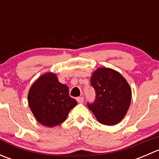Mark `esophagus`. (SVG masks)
I'll list each match as a JSON object with an SVG mask.
<instances>
[{
	"label": "esophagus",
	"instance_id": "1",
	"mask_svg": "<svg viewBox=\"0 0 159 159\" xmlns=\"http://www.w3.org/2000/svg\"><path fill=\"white\" fill-rule=\"evenodd\" d=\"M77 102H78V103H82L83 102H84V97L83 96H81V97H78L76 98Z\"/></svg>",
	"mask_w": 159,
	"mask_h": 159
}]
</instances>
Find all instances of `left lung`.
<instances>
[{"label": "left lung", "instance_id": "obj_1", "mask_svg": "<svg viewBox=\"0 0 159 159\" xmlns=\"http://www.w3.org/2000/svg\"><path fill=\"white\" fill-rule=\"evenodd\" d=\"M91 85L95 91V99L87 105L98 121L114 125L127 113L131 98V90L121 74L111 68H98L91 78Z\"/></svg>", "mask_w": 159, "mask_h": 159}]
</instances>
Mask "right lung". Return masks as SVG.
I'll return each mask as SVG.
<instances>
[{
	"label": "right lung",
	"instance_id": "add662e5",
	"mask_svg": "<svg viewBox=\"0 0 159 159\" xmlns=\"http://www.w3.org/2000/svg\"><path fill=\"white\" fill-rule=\"evenodd\" d=\"M28 104L41 125L54 127L66 120L77 101L69 96L68 86L59 82L54 74L48 73L40 77L31 86Z\"/></svg>",
	"mask_w": 159,
	"mask_h": 159
}]
</instances>
